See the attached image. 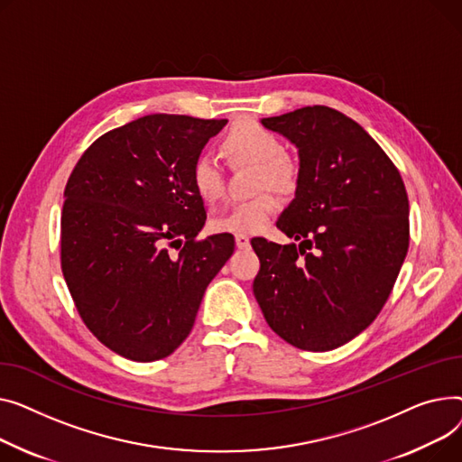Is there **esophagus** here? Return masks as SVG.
<instances>
[{"label":"esophagus","mask_w":462,"mask_h":462,"mask_svg":"<svg viewBox=\"0 0 462 462\" xmlns=\"http://www.w3.org/2000/svg\"><path fill=\"white\" fill-rule=\"evenodd\" d=\"M235 242H236V248H240V250L250 248V236H246V235H235Z\"/></svg>","instance_id":"esophagus-1"}]
</instances>
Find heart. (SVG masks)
Masks as SVG:
<instances>
[{"mask_svg": "<svg viewBox=\"0 0 462 462\" xmlns=\"http://www.w3.org/2000/svg\"><path fill=\"white\" fill-rule=\"evenodd\" d=\"M222 151L233 164L255 166V189L270 188L287 194L296 186L298 170L294 162L283 152V143L274 132L252 123H236L222 140ZM192 184L196 194L214 205L224 196L226 179L218 162L201 156L192 166ZM280 203L273 194H259L252 199L238 201L216 216L210 227L218 233L254 235L263 231L276 214Z\"/></svg>", "mask_w": 462, "mask_h": 462, "instance_id": "b5f03b06", "label": "heart"}]
</instances>
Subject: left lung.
<instances>
[{"mask_svg":"<svg viewBox=\"0 0 462 462\" xmlns=\"http://www.w3.org/2000/svg\"><path fill=\"white\" fill-rule=\"evenodd\" d=\"M261 125L298 149L294 199L276 226L299 244L252 240L261 261L254 294L282 339L332 350L364 332L386 304L409 252V198L381 145L328 106Z\"/></svg>","mask_w":462,"mask_h":462,"instance_id":"8db88e82","label":"left lung"}]
</instances>
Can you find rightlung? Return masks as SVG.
<instances>
[{
	"label": "right lung",
	"instance_id": "add662e5",
	"mask_svg": "<svg viewBox=\"0 0 462 462\" xmlns=\"http://www.w3.org/2000/svg\"><path fill=\"white\" fill-rule=\"evenodd\" d=\"M226 123L140 117L100 135L69 177L63 276L86 327L123 358L170 356L233 255L229 233L198 240L207 212L192 184L194 162Z\"/></svg>",
	"mask_w": 462,
	"mask_h": 462
}]
</instances>
